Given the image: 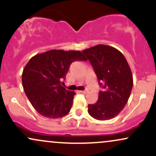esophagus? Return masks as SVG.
<instances>
[{"mask_svg": "<svg viewBox=\"0 0 156 156\" xmlns=\"http://www.w3.org/2000/svg\"><path fill=\"white\" fill-rule=\"evenodd\" d=\"M88 91L87 90H82V91H79L80 93H83V94H85V93H87Z\"/></svg>", "mask_w": 156, "mask_h": 156, "instance_id": "esophagus-1", "label": "esophagus"}]
</instances>
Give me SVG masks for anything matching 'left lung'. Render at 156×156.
<instances>
[{
  "label": "left lung",
  "mask_w": 156,
  "mask_h": 156,
  "mask_svg": "<svg viewBox=\"0 0 156 156\" xmlns=\"http://www.w3.org/2000/svg\"><path fill=\"white\" fill-rule=\"evenodd\" d=\"M89 60L103 89L98 101L88 105L89 115L98 120L112 119L128 102L133 88V76L126 58L116 48L98 44L82 51Z\"/></svg>",
  "instance_id": "8db88e82"
}]
</instances>
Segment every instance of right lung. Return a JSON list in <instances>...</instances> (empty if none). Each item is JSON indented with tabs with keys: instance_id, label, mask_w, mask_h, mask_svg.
Returning a JSON list of instances; mask_svg holds the SVG:
<instances>
[{
	"instance_id": "obj_1",
	"label": "right lung",
	"mask_w": 156,
	"mask_h": 156,
	"mask_svg": "<svg viewBox=\"0 0 156 156\" xmlns=\"http://www.w3.org/2000/svg\"><path fill=\"white\" fill-rule=\"evenodd\" d=\"M87 60L79 51L63 50H51L29 60L23 71V87L39 114L57 119L69 112L76 93L62 87V80L73 62Z\"/></svg>"
}]
</instances>
